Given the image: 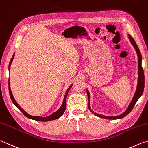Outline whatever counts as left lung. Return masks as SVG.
Here are the masks:
<instances>
[{
    "label": "left lung",
    "instance_id": "1",
    "mask_svg": "<svg viewBox=\"0 0 148 148\" xmlns=\"http://www.w3.org/2000/svg\"><path fill=\"white\" fill-rule=\"evenodd\" d=\"M128 38L130 39V41L131 43L133 45L134 49H135V51H136L137 56H138V83H137V89L136 91H135V95L133 97V99L131 101V103H130L128 107L127 108V109L125 110V112L124 113H123L122 114H121L119 116H105L104 115H101V114H96L95 112H93V111L91 110V107H90V95L89 92L88 91V90L87 89V96H88V99H89V109L91 111V112L95 114L96 116L99 117H102V118H105L107 119H121L123 117H125L126 115L131 112L132 108H134V105L136 103V102L140 96L143 95V92L144 91V71L143 67H142V56H141V53L139 49L137 47V45L135 43V41L133 39V38L132 37L131 35L128 34Z\"/></svg>",
    "mask_w": 148,
    "mask_h": 148
}]
</instances>
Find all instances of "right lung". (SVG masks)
<instances>
[{"label": "right lung", "mask_w": 148, "mask_h": 148, "mask_svg": "<svg viewBox=\"0 0 148 148\" xmlns=\"http://www.w3.org/2000/svg\"><path fill=\"white\" fill-rule=\"evenodd\" d=\"M14 53L13 54V57H12V58H11V61H10V64H9V70H10V66H11L12 61H13V59L14 58ZM8 84H9V92H10V97H11V99L12 101H13V103L15 105V106H16L18 108V109L21 111V112H22L27 117H28V118L33 119V120L38 121H49L55 120L56 119L59 118V117H61L63 114H64V111L66 110V98H67V95L68 94L69 91H70V88L72 87V86H73V84H71V85L70 86V87H68V89H67V91H66V92L65 93V95H64V100H63V102H62V104L61 105V107H60L59 109L56 111V112L52 114L49 116H47V117H41V116H32L29 115V114H28L27 113L25 110H24L23 109H22V108L20 107V105L18 104V103L16 101V100H15V99H14L13 94H12V92H11V89H10V80H9Z\"/></svg>", "instance_id": "right-lung-1"}]
</instances>
